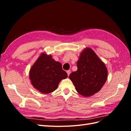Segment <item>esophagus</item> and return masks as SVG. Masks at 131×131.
<instances>
[{
  "mask_svg": "<svg viewBox=\"0 0 131 131\" xmlns=\"http://www.w3.org/2000/svg\"><path fill=\"white\" fill-rule=\"evenodd\" d=\"M67 74H68V76H69V75H70V73H71V71H70V70H67Z\"/></svg>",
  "mask_w": 131,
  "mask_h": 131,
  "instance_id": "1",
  "label": "esophagus"
}]
</instances>
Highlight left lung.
I'll return each instance as SVG.
<instances>
[{"label":"left lung","instance_id":"obj_1","mask_svg":"<svg viewBox=\"0 0 131 131\" xmlns=\"http://www.w3.org/2000/svg\"><path fill=\"white\" fill-rule=\"evenodd\" d=\"M78 70L69 75L77 92L85 97L100 91L108 78L105 63L90 47L83 50L77 62Z\"/></svg>","mask_w":131,"mask_h":131}]
</instances>
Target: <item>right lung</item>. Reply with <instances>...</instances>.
I'll list each match as a JSON object with an SVG mask.
<instances>
[{"instance_id":"obj_1","label":"right lung","mask_w":131,"mask_h":131,"mask_svg":"<svg viewBox=\"0 0 131 131\" xmlns=\"http://www.w3.org/2000/svg\"><path fill=\"white\" fill-rule=\"evenodd\" d=\"M68 77L62 69V64L54 61L51 54L42 52L31 67L29 78L33 88L42 93L56 90L59 83Z\"/></svg>"}]
</instances>
